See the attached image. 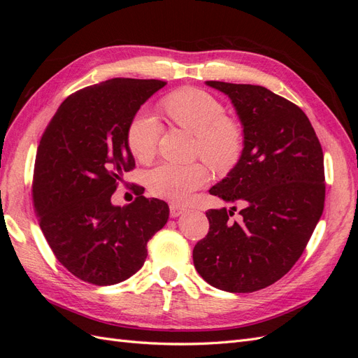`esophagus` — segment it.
<instances>
[{"instance_id":"1","label":"esophagus","mask_w":358,"mask_h":358,"mask_svg":"<svg viewBox=\"0 0 358 358\" xmlns=\"http://www.w3.org/2000/svg\"><path fill=\"white\" fill-rule=\"evenodd\" d=\"M187 209L182 208V206H178V204H170V216L171 218H178V216H180L182 213H185Z\"/></svg>"}]
</instances>
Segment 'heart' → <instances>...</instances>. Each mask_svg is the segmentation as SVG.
Masks as SVG:
<instances>
[{
    "label": "heart",
    "instance_id": "b5f03b06",
    "mask_svg": "<svg viewBox=\"0 0 358 358\" xmlns=\"http://www.w3.org/2000/svg\"><path fill=\"white\" fill-rule=\"evenodd\" d=\"M173 122L199 138V154L218 171L231 169L239 159L243 145L241 125L225 116L220 100L197 88H182L162 101ZM161 127L149 113H138L128 129V145L134 157L148 161L154 157ZM209 180L203 164H161L148 175V187L154 196L175 203L191 199Z\"/></svg>",
    "mask_w": 358,
    "mask_h": 358
}]
</instances>
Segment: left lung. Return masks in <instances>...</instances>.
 Returning <instances> with one entry per match:
<instances>
[{
	"mask_svg": "<svg viewBox=\"0 0 358 358\" xmlns=\"http://www.w3.org/2000/svg\"><path fill=\"white\" fill-rule=\"evenodd\" d=\"M225 94L242 124L243 149L227 178L209 192L242 200L231 210L206 212L209 233L192 251L194 266L212 287L252 292L275 284L296 264L322 215L324 155L300 107L264 86L208 80Z\"/></svg>",
	"mask_w": 358,
	"mask_h": 358,
	"instance_id": "obj_1",
	"label": "left lung"
}]
</instances>
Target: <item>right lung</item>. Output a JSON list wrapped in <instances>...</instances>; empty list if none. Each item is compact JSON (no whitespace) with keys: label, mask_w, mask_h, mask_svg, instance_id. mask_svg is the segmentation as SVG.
Here are the masks:
<instances>
[{"label":"right lung","mask_w":358,"mask_h":358,"mask_svg":"<svg viewBox=\"0 0 358 358\" xmlns=\"http://www.w3.org/2000/svg\"><path fill=\"white\" fill-rule=\"evenodd\" d=\"M166 82L110 79L70 95L37 149L32 199L58 262L94 285H113L142 268L148 242L169 220V204L138 196L112 204L134 169L128 129L140 106Z\"/></svg>","instance_id":"1"}]
</instances>
